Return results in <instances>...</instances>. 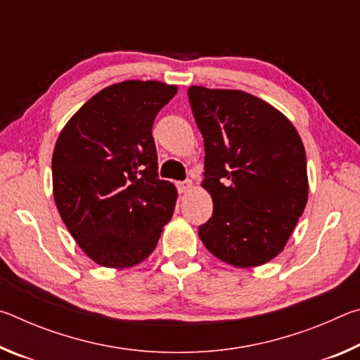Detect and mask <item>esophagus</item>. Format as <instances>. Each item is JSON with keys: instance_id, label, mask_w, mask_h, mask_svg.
<instances>
[{"instance_id": "1", "label": "esophagus", "mask_w": 360, "mask_h": 360, "mask_svg": "<svg viewBox=\"0 0 360 360\" xmlns=\"http://www.w3.org/2000/svg\"><path fill=\"white\" fill-rule=\"evenodd\" d=\"M192 188V181L191 179H186V181H182V182H178V191L181 192V193H186V192H188Z\"/></svg>"}]
</instances>
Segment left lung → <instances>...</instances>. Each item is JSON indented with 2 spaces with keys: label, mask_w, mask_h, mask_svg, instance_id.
<instances>
[{
  "label": "left lung",
  "mask_w": 360,
  "mask_h": 360,
  "mask_svg": "<svg viewBox=\"0 0 360 360\" xmlns=\"http://www.w3.org/2000/svg\"><path fill=\"white\" fill-rule=\"evenodd\" d=\"M205 141L212 216L198 235L233 266H257L283 251L307 206V154L278 109L241 90H187Z\"/></svg>",
  "instance_id": "1"
}]
</instances>
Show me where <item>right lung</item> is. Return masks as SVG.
Masks as SVG:
<instances>
[{"label":"right lung","instance_id":"right-lung-1","mask_svg":"<svg viewBox=\"0 0 360 360\" xmlns=\"http://www.w3.org/2000/svg\"><path fill=\"white\" fill-rule=\"evenodd\" d=\"M176 92L157 81L109 85L60 133L53 200L72 238L98 265H138L173 216L178 192L158 179L152 125Z\"/></svg>","mask_w":360,"mask_h":360}]
</instances>
